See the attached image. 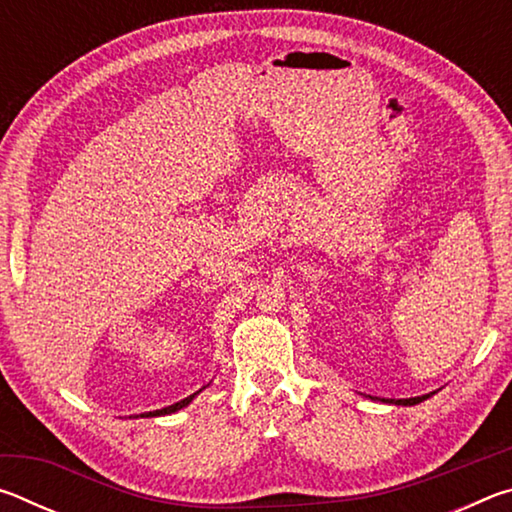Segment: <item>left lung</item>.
I'll return each instance as SVG.
<instances>
[{
  "mask_svg": "<svg viewBox=\"0 0 512 512\" xmlns=\"http://www.w3.org/2000/svg\"><path fill=\"white\" fill-rule=\"evenodd\" d=\"M427 397H431V395H420V397H409V400H391V402H395V404H406V406H411V404H418V402H422V400H427Z\"/></svg>",
  "mask_w": 512,
  "mask_h": 512,
  "instance_id": "8db88e82",
  "label": "left lung"
}]
</instances>
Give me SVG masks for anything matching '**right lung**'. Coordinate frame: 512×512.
Wrapping results in <instances>:
<instances>
[{"instance_id":"1","label":"right lung","mask_w":512,"mask_h":512,"mask_svg":"<svg viewBox=\"0 0 512 512\" xmlns=\"http://www.w3.org/2000/svg\"><path fill=\"white\" fill-rule=\"evenodd\" d=\"M194 395H196V393H194ZM194 395H189V397H185V400H180V402L171 404V406H164V409H160V411H151V413H146V418H149V415H167V413H173V411L183 409V406H187L189 402L194 400ZM142 418H144V413H142Z\"/></svg>"}]
</instances>
